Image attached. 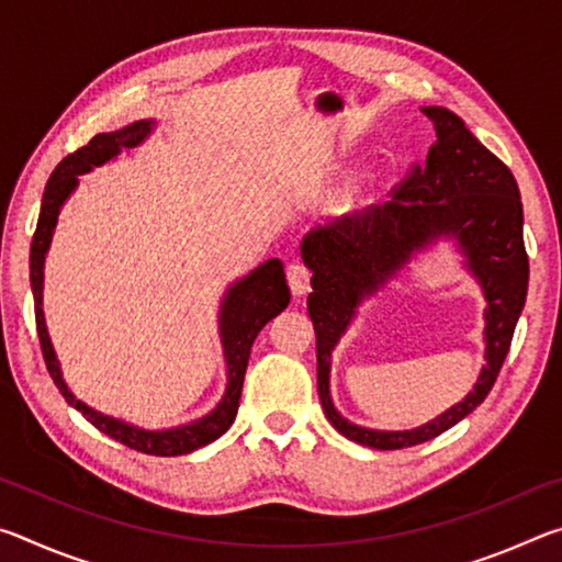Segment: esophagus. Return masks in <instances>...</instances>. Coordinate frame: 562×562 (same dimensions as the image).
<instances>
[{
	"mask_svg": "<svg viewBox=\"0 0 562 562\" xmlns=\"http://www.w3.org/2000/svg\"><path fill=\"white\" fill-rule=\"evenodd\" d=\"M288 282L294 297H302V294L310 290V270L300 262H292L288 268Z\"/></svg>",
	"mask_w": 562,
	"mask_h": 562,
	"instance_id": "1",
	"label": "esophagus"
}]
</instances>
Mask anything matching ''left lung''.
Wrapping results in <instances>:
<instances>
[{"label": "left lung", "mask_w": 562, "mask_h": 562, "mask_svg": "<svg viewBox=\"0 0 562 562\" xmlns=\"http://www.w3.org/2000/svg\"><path fill=\"white\" fill-rule=\"evenodd\" d=\"M436 140L424 166H414L392 201L317 227L302 240L312 270L307 310L317 335V389L329 424L349 441L379 451L431 441L469 416L496 384L513 329L526 304L528 255L522 245V203L508 166L481 144L453 111L424 106ZM439 236H453L467 267L487 297V364L463 403L412 432H376L347 423L328 396L330 351L356 307Z\"/></svg>", "instance_id": "left-lung-1"}]
</instances>
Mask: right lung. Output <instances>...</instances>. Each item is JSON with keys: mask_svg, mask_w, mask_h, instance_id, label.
<instances>
[{"mask_svg": "<svg viewBox=\"0 0 562 562\" xmlns=\"http://www.w3.org/2000/svg\"><path fill=\"white\" fill-rule=\"evenodd\" d=\"M156 123L154 121H133L131 126L111 133H99L93 136L87 146L74 150L66 156L59 166L54 168L49 183L44 188L42 198V213L40 223H36V233L32 240L30 252V280L34 292V317H36V331H40V345L42 355L46 361V369L54 379L56 389L61 396L69 402L76 412L87 416L101 434L111 436V439L121 441L133 451L148 453V456H183L201 446L213 443L215 439L231 429L235 422L237 406H240L243 382H245V369L247 359H250L252 341L258 337V331L268 325L272 317H278L280 312L290 304V288L284 280L282 262L274 258L262 262L260 268H255L250 274H245L243 280L233 282L227 288L223 304H221V341H223V355L227 364V386L225 394L211 414L190 422L186 426H176V429L164 431H148L140 426H133L113 418L109 414H101L97 408L87 406L71 394V389L66 386L61 376L59 359L52 347L49 331H46L44 310H42V290H44V258L49 252L52 235L56 221H59V211L66 203V198L74 193V188L79 186V176L89 173L97 166L109 164L111 158H116L121 150H131L144 144L150 136Z\"/></svg>", "mask_w": 562, "mask_h": 562, "instance_id": "obj_1", "label": "right lung"}]
</instances>
